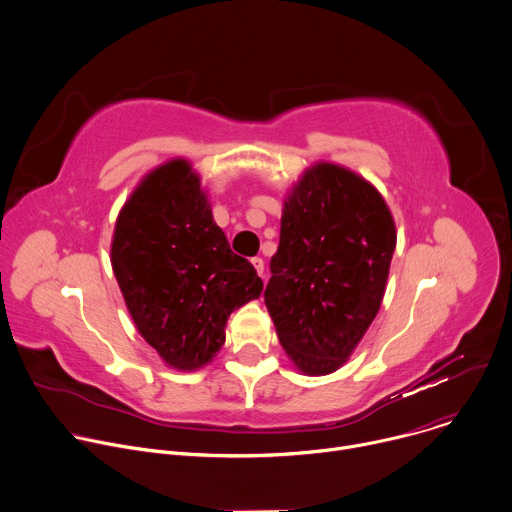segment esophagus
<instances>
[{"instance_id":"obj_1","label":"esophagus","mask_w":512,"mask_h":512,"mask_svg":"<svg viewBox=\"0 0 512 512\" xmlns=\"http://www.w3.org/2000/svg\"><path fill=\"white\" fill-rule=\"evenodd\" d=\"M253 267L257 269L259 277H261V279H265V261H263L261 257H255V259H253Z\"/></svg>"}]
</instances>
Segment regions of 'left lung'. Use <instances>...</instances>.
Here are the masks:
<instances>
[{
  "mask_svg": "<svg viewBox=\"0 0 512 512\" xmlns=\"http://www.w3.org/2000/svg\"><path fill=\"white\" fill-rule=\"evenodd\" d=\"M397 231L381 192L316 162L283 200L265 306L277 338L310 377L338 371L379 314Z\"/></svg>",
  "mask_w": 512,
  "mask_h": 512,
  "instance_id": "8db88e82",
  "label": "left lung"
}]
</instances>
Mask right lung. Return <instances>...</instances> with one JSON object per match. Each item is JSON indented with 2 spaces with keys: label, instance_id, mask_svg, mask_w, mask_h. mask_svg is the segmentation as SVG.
<instances>
[{
  "label": "right lung",
  "instance_id": "1",
  "mask_svg": "<svg viewBox=\"0 0 512 512\" xmlns=\"http://www.w3.org/2000/svg\"><path fill=\"white\" fill-rule=\"evenodd\" d=\"M111 267L137 332L184 373L212 362L229 316L263 291L255 267L214 223L200 176L184 158L133 188L115 221Z\"/></svg>",
  "mask_w": 512,
  "mask_h": 512
}]
</instances>
